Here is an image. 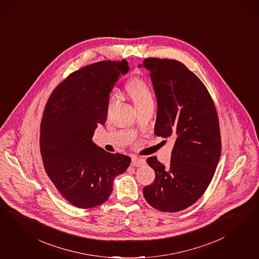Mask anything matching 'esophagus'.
I'll list each match as a JSON object with an SVG mask.
<instances>
[{
	"mask_svg": "<svg viewBox=\"0 0 259 259\" xmlns=\"http://www.w3.org/2000/svg\"><path fill=\"white\" fill-rule=\"evenodd\" d=\"M145 164H146L145 159L140 158V157H137V156H134L132 158V166H134V167H141V166H144Z\"/></svg>",
	"mask_w": 259,
	"mask_h": 259,
	"instance_id": "34e87169",
	"label": "esophagus"
}]
</instances>
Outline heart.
<instances>
[{
	"mask_svg": "<svg viewBox=\"0 0 259 259\" xmlns=\"http://www.w3.org/2000/svg\"><path fill=\"white\" fill-rule=\"evenodd\" d=\"M127 92L130 93L132 99L134 101V105L136 108L142 107L144 105L153 103L152 95L150 89L146 83L140 80H134L127 84ZM117 95L112 93L109 97V110L113 108L116 104Z\"/></svg>",
	"mask_w": 259,
	"mask_h": 259,
	"instance_id": "obj_1",
	"label": "heart"
}]
</instances>
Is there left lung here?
<instances>
[{"label":"left lung","mask_w":259,"mask_h":259,"mask_svg":"<svg viewBox=\"0 0 259 259\" xmlns=\"http://www.w3.org/2000/svg\"><path fill=\"white\" fill-rule=\"evenodd\" d=\"M138 67L150 71L157 101L154 134L176 140L168 167L147 159L155 179L144 188V197L154 209L180 211L200 198L215 172L221 155L217 109L204 83L182 63L148 58Z\"/></svg>","instance_id":"obj_1"}]
</instances>
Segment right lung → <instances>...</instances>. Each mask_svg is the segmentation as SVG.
I'll return each mask as SVG.
<instances>
[{"label":"right lung","mask_w":259,"mask_h":259,"mask_svg":"<svg viewBox=\"0 0 259 259\" xmlns=\"http://www.w3.org/2000/svg\"><path fill=\"white\" fill-rule=\"evenodd\" d=\"M123 60L104 61L71 73L51 93L44 111L40 146L50 180L69 203L92 209L105 203L116 176L132 159L109 153L92 141L107 121L109 94L128 71Z\"/></svg>","instance_id":"add662e5"}]
</instances>
